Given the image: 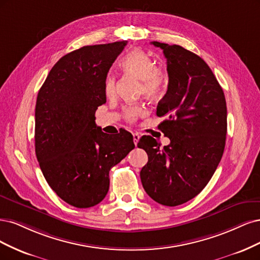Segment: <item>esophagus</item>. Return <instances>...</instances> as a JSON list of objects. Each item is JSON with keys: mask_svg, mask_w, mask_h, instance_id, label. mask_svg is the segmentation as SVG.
I'll use <instances>...</instances> for the list:
<instances>
[{"mask_svg": "<svg viewBox=\"0 0 260 260\" xmlns=\"http://www.w3.org/2000/svg\"><path fill=\"white\" fill-rule=\"evenodd\" d=\"M133 138H134V144H135V146H136L138 140H139V138H140L139 134H138V133H133Z\"/></svg>", "mask_w": 260, "mask_h": 260, "instance_id": "esophagus-1", "label": "esophagus"}]
</instances>
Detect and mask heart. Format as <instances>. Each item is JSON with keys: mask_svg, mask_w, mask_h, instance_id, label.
Returning a JSON list of instances; mask_svg holds the SVG:
<instances>
[{"mask_svg": "<svg viewBox=\"0 0 260 260\" xmlns=\"http://www.w3.org/2000/svg\"><path fill=\"white\" fill-rule=\"evenodd\" d=\"M154 60L147 53L140 49H134L125 55L120 62L124 73L134 75L140 80L139 91L145 97L155 99L160 97L167 85V74L161 67L154 66ZM105 93L111 98L116 93V82L113 75H109L105 82ZM146 113L141 106L127 107L124 110V116L128 122H135Z\"/></svg>", "mask_w": 260, "mask_h": 260, "instance_id": "heart-1", "label": "heart"}]
</instances>
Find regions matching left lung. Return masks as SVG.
I'll use <instances>...</instances> for the list:
<instances>
[{
	"label": "left lung",
	"mask_w": 260,
	"mask_h": 260,
	"mask_svg": "<svg viewBox=\"0 0 260 260\" xmlns=\"http://www.w3.org/2000/svg\"><path fill=\"white\" fill-rule=\"evenodd\" d=\"M163 49L169 86L156 115L169 146L142 136L138 148L148 154L140 171L147 194L165 206H177L204 189L218 166L225 145L227 105L218 81L202 58L179 45L151 42Z\"/></svg>",
	"instance_id": "1"
}]
</instances>
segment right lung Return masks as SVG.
<instances>
[{"instance_id": "1", "label": "right lung", "mask_w": 260, "mask_h": 260, "mask_svg": "<svg viewBox=\"0 0 260 260\" xmlns=\"http://www.w3.org/2000/svg\"><path fill=\"white\" fill-rule=\"evenodd\" d=\"M126 41L83 46L64 55L49 71L36 105V154L56 194L87 208L108 193L111 167L135 148L132 134L108 136L95 123L106 103L109 69Z\"/></svg>"}]
</instances>
